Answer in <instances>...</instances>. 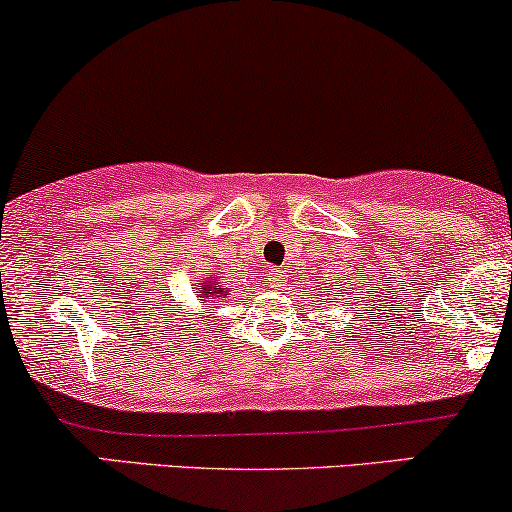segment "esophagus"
Wrapping results in <instances>:
<instances>
[{
	"instance_id": "34e87169",
	"label": "esophagus",
	"mask_w": 512,
	"mask_h": 512,
	"mask_svg": "<svg viewBox=\"0 0 512 512\" xmlns=\"http://www.w3.org/2000/svg\"><path fill=\"white\" fill-rule=\"evenodd\" d=\"M268 282H270V287L280 289L282 282H285V275H282V270H270V273H268Z\"/></svg>"
}]
</instances>
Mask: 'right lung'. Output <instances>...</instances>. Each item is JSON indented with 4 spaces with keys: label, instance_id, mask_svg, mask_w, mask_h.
<instances>
[{
    "label": "right lung",
    "instance_id": "right-lung-1",
    "mask_svg": "<svg viewBox=\"0 0 512 512\" xmlns=\"http://www.w3.org/2000/svg\"><path fill=\"white\" fill-rule=\"evenodd\" d=\"M197 294L201 296V304H206V301H211V299H216V296H223L225 294V289L220 287V285H216V282H201V285L197 287Z\"/></svg>",
    "mask_w": 512,
    "mask_h": 512
}]
</instances>
